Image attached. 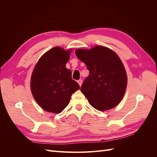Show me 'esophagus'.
Masks as SVG:
<instances>
[{
    "instance_id": "34e87169",
    "label": "esophagus",
    "mask_w": 157,
    "mask_h": 157,
    "mask_svg": "<svg viewBox=\"0 0 157 157\" xmlns=\"http://www.w3.org/2000/svg\"><path fill=\"white\" fill-rule=\"evenodd\" d=\"M77 82L78 83V84H79V86H80L82 85V80H80V79H79V80H77Z\"/></svg>"
}]
</instances>
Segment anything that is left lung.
I'll return each mask as SVG.
<instances>
[{"instance_id":"obj_1","label":"left lung","mask_w":157,"mask_h":157,"mask_svg":"<svg viewBox=\"0 0 157 157\" xmlns=\"http://www.w3.org/2000/svg\"><path fill=\"white\" fill-rule=\"evenodd\" d=\"M75 54L89 70L80 90L90 105L101 111L117 105L127 85L126 71L118 56L101 46L90 50L78 49Z\"/></svg>"}]
</instances>
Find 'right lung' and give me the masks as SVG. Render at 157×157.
Listing matches in <instances>:
<instances>
[{"label":"right lung","mask_w":157,"mask_h":157,"mask_svg":"<svg viewBox=\"0 0 157 157\" xmlns=\"http://www.w3.org/2000/svg\"><path fill=\"white\" fill-rule=\"evenodd\" d=\"M71 50L55 47L42 56L33 70L31 89L36 101L44 110L60 113L68 105L75 92L80 88L71 78L65 65Z\"/></svg>","instance_id":"right-lung-1"}]
</instances>
